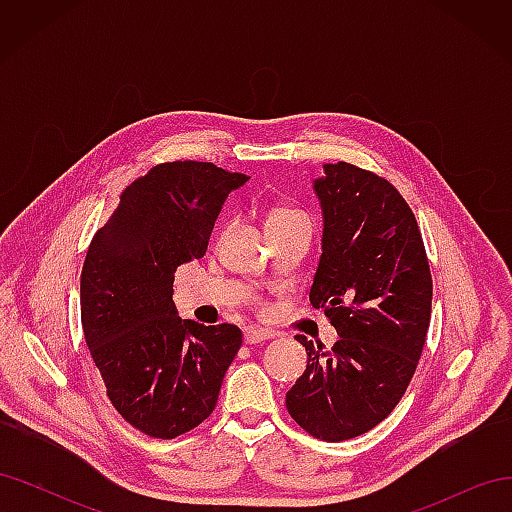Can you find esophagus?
Returning <instances> with one entry per match:
<instances>
[{
	"label": "esophagus",
	"mask_w": 512,
	"mask_h": 512,
	"mask_svg": "<svg viewBox=\"0 0 512 512\" xmlns=\"http://www.w3.org/2000/svg\"><path fill=\"white\" fill-rule=\"evenodd\" d=\"M269 337H273V333L267 329H260V327L245 329V344H250V346L265 342V339H269Z\"/></svg>",
	"instance_id": "1"
}]
</instances>
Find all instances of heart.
<instances>
[{
	"label": "heart",
	"mask_w": 512,
	"mask_h": 512,
	"mask_svg": "<svg viewBox=\"0 0 512 512\" xmlns=\"http://www.w3.org/2000/svg\"><path fill=\"white\" fill-rule=\"evenodd\" d=\"M292 220H307L303 213L299 211H290V209H275L269 220H267V226H275V224H282V222H292Z\"/></svg>",
	"instance_id": "b5f03b06"
}]
</instances>
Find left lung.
Instances as JSON below:
<instances>
[{
	"instance_id": "left-lung-1",
	"label": "left lung",
	"mask_w": 512,
	"mask_h": 512,
	"mask_svg": "<svg viewBox=\"0 0 512 512\" xmlns=\"http://www.w3.org/2000/svg\"><path fill=\"white\" fill-rule=\"evenodd\" d=\"M322 168V254L309 301L339 339L324 350L297 335L307 367L286 408L314 438L342 442L374 429L404 397L427 339L431 273L414 213L389 181L348 162Z\"/></svg>"
}]
</instances>
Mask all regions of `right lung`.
Segmentation results:
<instances>
[{"mask_svg":"<svg viewBox=\"0 0 512 512\" xmlns=\"http://www.w3.org/2000/svg\"><path fill=\"white\" fill-rule=\"evenodd\" d=\"M250 179L211 162L153 166L121 194L81 273L85 342L115 410L151 438L198 427L241 348L235 324L179 318L175 271L203 258L222 205Z\"/></svg>","mask_w":512,"mask_h":512,"instance_id":"right-lung-1","label":"right lung"}]
</instances>
